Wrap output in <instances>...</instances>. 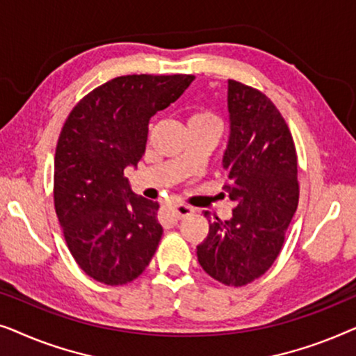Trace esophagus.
<instances>
[{
    "instance_id": "1",
    "label": "esophagus",
    "mask_w": 356,
    "mask_h": 356,
    "mask_svg": "<svg viewBox=\"0 0 356 356\" xmlns=\"http://www.w3.org/2000/svg\"><path fill=\"white\" fill-rule=\"evenodd\" d=\"M172 212H173L175 218H184V217L191 216L193 207L186 206V204H175V206L172 207Z\"/></svg>"
}]
</instances>
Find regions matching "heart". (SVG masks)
<instances>
[{
	"label": "heart",
	"instance_id": "obj_1",
	"mask_svg": "<svg viewBox=\"0 0 356 356\" xmlns=\"http://www.w3.org/2000/svg\"><path fill=\"white\" fill-rule=\"evenodd\" d=\"M191 120H209V121H217L216 115L211 113V111H207V110L196 111V113H194V115L191 116ZM191 120H189V121H191Z\"/></svg>",
	"mask_w": 356,
	"mask_h": 356
}]
</instances>
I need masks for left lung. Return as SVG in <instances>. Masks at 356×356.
<instances>
[{"mask_svg":"<svg viewBox=\"0 0 356 356\" xmlns=\"http://www.w3.org/2000/svg\"><path fill=\"white\" fill-rule=\"evenodd\" d=\"M228 113L223 189L236 206L230 220L209 218L197 261L220 284L243 286L264 275L280 254L298 207V160L289 124L261 90L228 81Z\"/></svg>","mask_w":356,"mask_h":356,"instance_id":"1","label":"left lung"}]
</instances>
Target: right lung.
<instances>
[{"label": "right lung", "instance_id": "right-lung-1", "mask_svg": "<svg viewBox=\"0 0 356 356\" xmlns=\"http://www.w3.org/2000/svg\"><path fill=\"white\" fill-rule=\"evenodd\" d=\"M191 74L115 77L77 102L55 152L53 201L67 250L87 275L124 285L143 274L163 228L159 204L131 191L124 168L145 150L149 120L177 102Z\"/></svg>", "mask_w": 356, "mask_h": 356}]
</instances>
